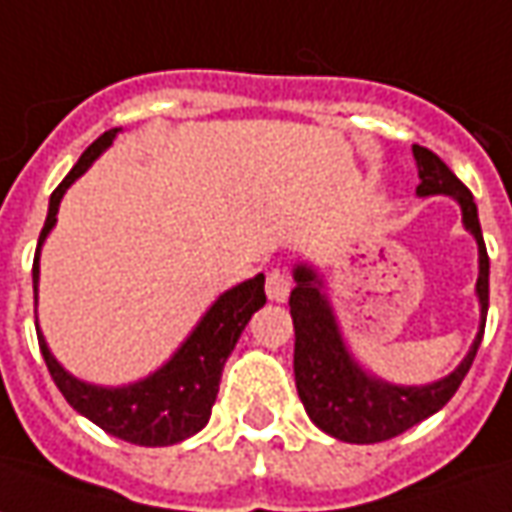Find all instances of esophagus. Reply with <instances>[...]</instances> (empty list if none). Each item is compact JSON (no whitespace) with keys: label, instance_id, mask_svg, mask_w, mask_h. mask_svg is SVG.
Returning <instances> with one entry per match:
<instances>
[{"label":"esophagus","instance_id":"esophagus-1","mask_svg":"<svg viewBox=\"0 0 512 512\" xmlns=\"http://www.w3.org/2000/svg\"><path fill=\"white\" fill-rule=\"evenodd\" d=\"M264 290H267V298L276 303H284L290 298L292 290V281L290 276L284 273V270H273V273H267V284H264Z\"/></svg>","mask_w":512,"mask_h":512}]
</instances>
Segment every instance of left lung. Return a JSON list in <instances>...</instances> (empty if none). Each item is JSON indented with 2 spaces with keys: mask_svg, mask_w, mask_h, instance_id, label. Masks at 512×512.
<instances>
[{
  "mask_svg": "<svg viewBox=\"0 0 512 512\" xmlns=\"http://www.w3.org/2000/svg\"><path fill=\"white\" fill-rule=\"evenodd\" d=\"M412 155L421 178L415 195L451 197L463 211L465 231L477 239L479 329L468 354L449 376L429 384L384 382L362 368L351 345L345 343L340 320L326 292V278L317 273L315 264H295L292 267L295 290L290 292V315L295 326V362H292L295 387L312 424L345 443H382L443 410L449 398L457 393V387L463 384L485 334L491 262L479 228L474 195L432 150L412 144Z\"/></svg>",
  "mask_w": 512,
  "mask_h": 512,
  "instance_id": "1",
  "label": "left lung"
}]
</instances>
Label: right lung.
I'll list each match as a JSON object with an SVG mask.
<instances>
[{
    "label": "right lung",
    "instance_id": "1",
    "mask_svg": "<svg viewBox=\"0 0 512 512\" xmlns=\"http://www.w3.org/2000/svg\"><path fill=\"white\" fill-rule=\"evenodd\" d=\"M119 133L122 128L105 130L100 139L80 155L72 172L49 197L47 222L38 236V250H35L33 262L35 306H38V278H41V248L58 222L63 195L114 144ZM264 301L267 298H264L262 273L225 290L203 312L195 329L189 331V337L175 348V354L161 368L147 373L144 379L119 384V387L91 384L72 376L49 351L41 326H38V315H35V331H38V345H41L49 373L74 410L119 440H128L136 446H172V443L192 438L209 424L211 407L220 393L225 359L231 357L239 334L245 331L253 312L262 309Z\"/></svg>",
    "mask_w": 512,
    "mask_h": 512
}]
</instances>
